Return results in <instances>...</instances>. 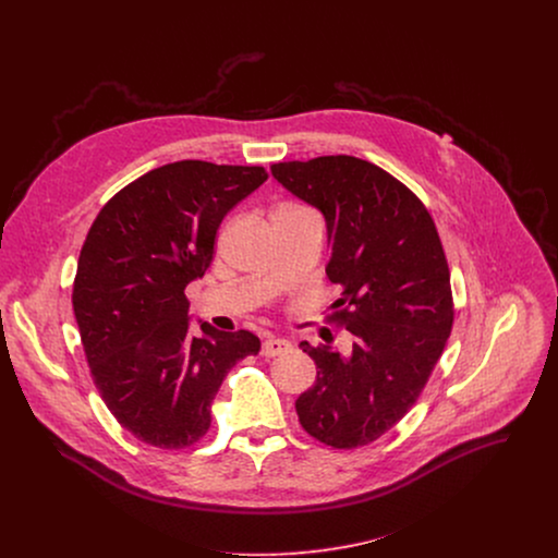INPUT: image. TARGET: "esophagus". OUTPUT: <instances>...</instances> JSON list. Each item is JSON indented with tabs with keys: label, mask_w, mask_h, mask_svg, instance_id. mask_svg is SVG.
<instances>
[{
	"label": "esophagus",
	"mask_w": 558,
	"mask_h": 558,
	"mask_svg": "<svg viewBox=\"0 0 558 558\" xmlns=\"http://www.w3.org/2000/svg\"><path fill=\"white\" fill-rule=\"evenodd\" d=\"M290 350H292V343H290L288 339H283V337H268V339L264 341V345H262V356L272 359V356L286 354V352H290Z\"/></svg>",
	"instance_id": "1"
}]
</instances>
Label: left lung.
<instances>
[{"mask_svg": "<svg viewBox=\"0 0 558 558\" xmlns=\"http://www.w3.org/2000/svg\"><path fill=\"white\" fill-rule=\"evenodd\" d=\"M294 197L319 210L341 288L332 307L352 350L301 343L318 367L296 399L301 425L319 442L354 449L389 432L421 396L453 326L451 275L436 226L391 173L337 155L270 167Z\"/></svg>", "mask_w": 558, "mask_h": 558, "instance_id": "8db88e82", "label": "left lung"}]
</instances>
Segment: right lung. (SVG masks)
Instances as JSON below:
<instances>
[{
	"label": "right lung",
	"mask_w": 558,
	"mask_h": 558,
	"mask_svg": "<svg viewBox=\"0 0 558 558\" xmlns=\"http://www.w3.org/2000/svg\"><path fill=\"white\" fill-rule=\"evenodd\" d=\"M268 178L264 167L178 160L113 195L81 248L73 307L94 385L135 438L160 449L197 442L226 374L259 352L248 330L199 319L186 286L204 277L226 215Z\"/></svg>",
	"instance_id": "1"
}]
</instances>
